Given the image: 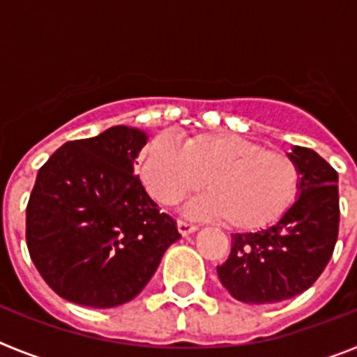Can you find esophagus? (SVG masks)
Instances as JSON below:
<instances>
[{"label": "esophagus", "mask_w": 357, "mask_h": 357, "mask_svg": "<svg viewBox=\"0 0 357 357\" xmlns=\"http://www.w3.org/2000/svg\"><path fill=\"white\" fill-rule=\"evenodd\" d=\"M176 227H178V232H181L182 236L191 234V232H195V230L198 229L195 223H189V222H185V220H178V222H176Z\"/></svg>", "instance_id": "1"}]
</instances>
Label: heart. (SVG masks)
<instances>
[{
	"label": "heart",
	"mask_w": 357,
	"mask_h": 357,
	"mask_svg": "<svg viewBox=\"0 0 357 357\" xmlns=\"http://www.w3.org/2000/svg\"><path fill=\"white\" fill-rule=\"evenodd\" d=\"M139 176L148 195L162 206H175L206 185L209 193L189 211L223 218L238 230L277 222L295 200L301 182L298 166L288 153L223 132L191 135L182 146L168 135L153 137L141 151Z\"/></svg>",
	"instance_id": "heart-1"
}]
</instances>
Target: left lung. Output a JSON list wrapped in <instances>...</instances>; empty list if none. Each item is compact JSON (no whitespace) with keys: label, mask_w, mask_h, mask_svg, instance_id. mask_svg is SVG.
Instances as JSON below:
<instances>
[{"label":"left lung","mask_w":357,"mask_h":357,"mask_svg":"<svg viewBox=\"0 0 357 357\" xmlns=\"http://www.w3.org/2000/svg\"><path fill=\"white\" fill-rule=\"evenodd\" d=\"M298 166V198L275 225L232 234L229 259L216 268L236 301L275 304L301 295L326 270L338 239V173L311 148L288 153Z\"/></svg>","instance_id":"1"}]
</instances>
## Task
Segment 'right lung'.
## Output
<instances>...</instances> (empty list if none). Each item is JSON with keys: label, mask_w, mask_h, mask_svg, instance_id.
<instances>
[{"label": "right lung", "mask_w": 357, "mask_h": 357, "mask_svg": "<svg viewBox=\"0 0 357 357\" xmlns=\"http://www.w3.org/2000/svg\"><path fill=\"white\" fill-rule=\"evenodd\" d=\"M146 139L139 128L118 125L68 141L37 173L26 206L28 252L66 301L102 309L130 302L181 238L134 175Z\"/></svg>", "instance_id": "right-lung-1"}]
</instances>
